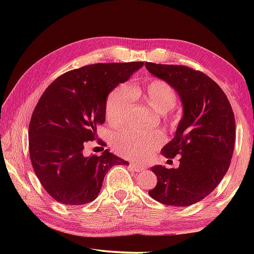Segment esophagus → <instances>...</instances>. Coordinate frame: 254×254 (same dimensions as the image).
I'll use <instances>...</instances> for the list:
<instances>
[{"label":"esophagus","mask_w":254,"mask_h":254,"mask_svg":"<svg viewBox=\"0 0 254 254\" xmlns=\"http://www.w3.org/2000/svg\"><path fill=\"white\" fill-rule=\"evenodd\" d=\"M130 166L132 167L133 169H134L135 171H142L144 169V167L142 165H139V163H130Z\"/></svg>","instance_id":"1"}]
</instances>
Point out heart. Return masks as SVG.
<instances>
[{"instance_id":"b5f03b06","label":"heart","mask_w":254,"mask_h":254,"mask_svg":"<svg viewBox=\"0 0 254 254\" xmlns=\"http://www.w3.org/2000/svg\"><path fill=\"white\" fill-rule=\"evenodd\" d=\"M133 97L142 101L157 113L163 114L165 122L169 127L176 126V120L168 119L166 113L175 107L177 94L165 80L153 78L144 85L133 84L130 91L124 86H119L109 94L105 104V117L112 127H120L126 122ZM163 142L165 136L161 132L127 131L115 136L114 149L124 157L139 159L149 156Z\"/></svg>"}]
</instances>
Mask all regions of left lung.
<instances>
[{"label":"left lung","instance_id":"1","mask_svg":"<svg viewBox=\"0 0 254 254\" xmlns=\"http://www.w3.org/2000/svg\"><path fill=\"white\" fill-rule=\"evenodd\" d=\"M144 65L176 89L184 110L174 139L162 148L166 158L182 157L179 167H152L158 182L149 195L161 204L186 207L208 196L229 170L235 142L233 110L204 72L180 65Z\"/></svg>","mask_w":254,"mask_h":254}]
</instances>
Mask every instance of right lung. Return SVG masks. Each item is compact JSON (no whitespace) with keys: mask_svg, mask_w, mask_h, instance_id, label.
Segmentation results:
<instances>
[{"mask_svg":"<svg viewBox=\"0 0 254 254\" xmlns=\"http://www.w3.org/2000/svg\"><path fill=\"white\" fill-rule=\"evenodd\" d=\"M143 66L142 62L95 64L55 79L34 107L29 126V152L34 173L55 200L91 203L100 194L107 171L128 165L105 150L85 157V142L97 139L105 122L109 94ZM101 145L105 143L98 139Z\"/></svg>","mask_w":254,"mask_h":254,"instance_id":"right-lung-1","label":"right lung"}]
</instances>
